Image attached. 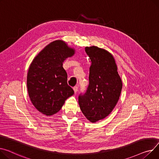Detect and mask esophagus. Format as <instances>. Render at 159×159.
I'll return each mask as SVG.
<instances>
[{
	"label": "esophagus",
	"mask_w": 159,
	"mask_h": 159,
	"mask_svg": "<svg viewBox=\"0 0 159 159\" xmlns=\"http://www.w3.org/2000/svg\"><path fill=\"white\" fill-rule=\"evenodd\" d=\"M78 86H75V87H73V90H74V92H75V93H76L77 92V91H78Z\"/></svg>",
	"instance_id": "1"
}]
</instances>
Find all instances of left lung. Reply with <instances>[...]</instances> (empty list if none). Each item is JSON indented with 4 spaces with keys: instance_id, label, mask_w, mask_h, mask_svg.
<instances>
[{
    "instance_id": "8db88e82",
    "label": "left lung",
    "mask_w": 159,
    "mask_h": 159,
    "mask_svg": "<svg viewBox=\"0 0 159 159\" xmlns=\"http://www.w3.org/2000/svg\"><path fill=\"white\" fill-rule=\"evenodd\" d=\"M85 51L91 61L89 86L79 96L80 110L92 123L105 118L117 103L122 82L113 56L97 47H86Z\"/></svg>"
}]
</instances>
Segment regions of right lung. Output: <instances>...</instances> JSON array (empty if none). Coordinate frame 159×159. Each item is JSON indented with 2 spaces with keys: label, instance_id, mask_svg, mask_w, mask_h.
Masks as SVG:
<instances>
[{
  "label": "right lung",
  "instance_id": "right-lung-1",
  "mask_svg": "<svg viewBox=\"0 0 159 159\" xmlns=\"http://www.w3.org/2000/svg\"><path fill=\"white\" fill-rule=\"evenodd\" d=\"M73 54V49L64 41L56 40L40 52L31 63L27 79L28 93L34 106L43 114L57 112L74 94L62 67L66 59Z\"/></svg>",
  "mask_w": 159,
  "mask_h": 159
}]
</instances>
